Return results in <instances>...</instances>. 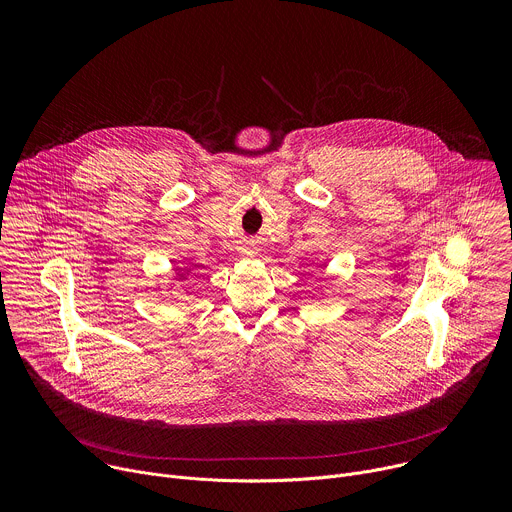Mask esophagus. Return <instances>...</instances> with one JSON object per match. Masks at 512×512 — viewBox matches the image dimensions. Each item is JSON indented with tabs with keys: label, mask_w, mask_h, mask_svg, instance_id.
Instances as JSON below:
<instances>
[{
	"label": "esophagus",
	"mask_w": 512,
	"mask_h": 512,
	"mask_svg": "<svg viewBox=\"0 0 512 512\" xmlns=\"http://www.w3.org/2000/svg\"><path fill=\"white\" fill-rule=\"evenodd\" d=\"M243 253H245V255H247V257H253V255H255V253H253V251H251V249H249V247H247V249H243Z\"/></svg>",
	"instance_id": "34e87169"
}]
</instances>
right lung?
<instances>
[{
	"label": "right lung",
	"mask_w": 512,
	"mask_h": 512,
	"mask_svg": "<svg viewBox=\"0 0 512 512\" xmlns=\"http://www.w3.org/2000/svg\"><path fill=\"white\" fill-rule=\"evenodd\" d=\"M188 275H190V267H174V277L168 281V285H170V289H168V291H172V287H174V283H176V281H184V279H188Z\"/></svg>",
	"instance_id": "right-lung-1"
}]
</instances>
